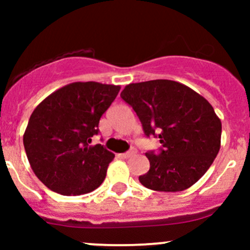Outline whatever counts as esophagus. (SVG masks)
Returning <instances> with one entry per match:
<instances>
[{
  "label": "esophagus",
  "mask_w": 250,
  "mask_h": 250,
  "mask_svg": "<svg viewBox=\"0 0 250 250\" xmlns=\"http://www.w3.org/2000/svg\"><path fill=\"white\" fill-rule=\"evenodd\" d=\"M135 155V150L134 148H133V150H130V151H128V152H125V153H120V157L121 158H130L132 157V156H134Z\"/></svg>",
  "instance_id": "34e87169"
}]
</instances>
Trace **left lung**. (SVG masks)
<instances>
[{
	"label": "left lung",
	"mask_w": 250,
	"mask_h": 250,
	"mask_svg": "<svg viewBox=\"0 0 250 250\" xmlns=\"http://www.w3.org/2000/svg\"><path fill=\"white\" fill-rule=\"evenodd\" d=\"M139 117L146 137H158L161 151L146 152L150 169L139 176L145 188L179 192L209 169L221 143V121L193 89L170 80L130 83L121 93Z\"/></svg>",
	"instance_id": "left-lung-1"
}]
</instances>
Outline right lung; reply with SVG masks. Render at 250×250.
Instances as JSON below:
<instances>
[{
  "label": "right lung",
  "mask_w": 250,
  "mask_h": 250,
  "mask_svg": "<svg viewBox=\"0 0 250 250\" xmlns=\"http://www.w3.org/2000/svg\"><path fill=\"white\" fill-rule=\"evenodd\" d=\"M120 89L93 81L70 83L48 95L31 113L24 147L32 170L49 190L76 196L102 185L115 155L90 143Z\"/></svg>",
  "instance_id": "obj_1"
}]
</instances>
